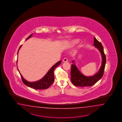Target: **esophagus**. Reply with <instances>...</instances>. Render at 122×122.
I'll use <instances>...</instances> for the list:
<instances>
[{
  "mask_svg": "<svg viewBox=\"0 0 122 122\" xmlns=\"http://www.w3.org/2000/svg\"><path fill=\"white\" fill-rule=\"evenodd\" d=\"M63 61L64 62H66L67 61V58H65L63 60Z\"/></svg>",
  "mask_w": 122,
  "mask_h": 122,
  "instance_id": "34e87169",
  "label": "esophagus"
}]
</instances>
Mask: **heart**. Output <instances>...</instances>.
I'll list each match as a JSON object with an SVG mask.
<instances>
[{"mask_svg": "<svg viewBox=\"0 0 122 122\" xmlns=\"http://www.w3.org/2000/svg\"><path fill=\"white\" fill-rule=\"evenodd\" d=\"M78 42V39H74L72 41H70L69 44L67 45V46L65 47V48L66 49H68L70 48L71 47H73L75 44H77Z\"/></svg>", "mask_w": 122, "mask_h": 122, "instance_id": "obj_1", "label": "heart"}]
</instances>
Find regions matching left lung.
<instances>
[{"mask_svg": "<svg viewBox=\"0 0 122 122\" xmlns=\"http://www.w3.org/2000/svg\"><path fill=\"white\" fill-rule=\"evenodd\" d=\"M94 46L98 49L101 55L102 60L101 67L96 74L92 76H87L81 72L75 65V60H73V64L71 66V82L76 86L86 87L93 86L99 80L103 75L106 62V57L104 52L103 47L101 43L95 37H94Z\"/></svg>", "mask_w": 122, "mask_h": 122, "instance_id": "left-lung-1", "label": "left lung"}]
</instances>
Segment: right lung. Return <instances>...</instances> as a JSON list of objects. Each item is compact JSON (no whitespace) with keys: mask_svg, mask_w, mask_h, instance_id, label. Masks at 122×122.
<instances>
[{"mask_svg":"<svg viewBox=\"0 0 122 122\" xmlns=\"http://www.w3.org/2000/svg\"><path fill=\"white\" fill-rule=\"evenodd\" d=\"M32 35H33V34H31L30 36H29L27 38L26 41L29 38H30L31 36H32ZM22 45H21L18 51L17 52V55L18 54L19 51L21 47H22ZM61 62V61H58L57 63H56L48 71V72L46 73V74L44 75L41 79L39 80L36 81L30 82V81H28L26 80L25 78H23V76L22 75L20 72L19 71L18 67H17V69L21 77L22 78V81L25 85L28 86L29 87H30L31 88L35 89H39V90L46 89L47 88H48L54 82V80H55L54 72L55 68L57 67L59 65H60ZM16 65L17 66V62H16Z\"/></svg>","mask_w":122,"mask_h":122,"instance_id":"obj_1","label":"right lung"}]
</instances>
